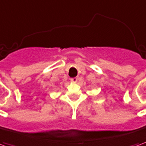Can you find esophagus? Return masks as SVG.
Instances as JSON below:
<instances>
[{
  "instance_id": "34e87169",
  "label": "esophagus",
  "mask_w": 146,
  "mask_h": 146,
  "mask_svg": "<svg viewBox=\"0 0 146 146\" xmlns=\"http://www.w3.org/2000/svg\"><path fill=\"white\" fill-rule=\"evenodd\" d=\"M70 80H71L72 82H76L78 81V78L77 77L72 78H70Z\"/></svg>"
}]
</instances>
